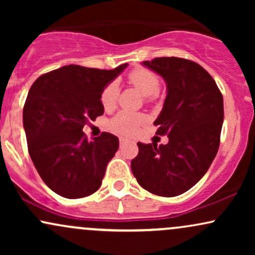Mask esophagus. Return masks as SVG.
<instances>
[{
  "mask_svg": "<svg viewBox=\"0 0 255 255\" xmlns=\"http://www.w3.org/2000/svg\"><path fill=\"white\" fill-rule=\"evenodd\" d=\"M129 141H130V140L127 139V137H124V136L120 137V145H125L126 142H129Z\"/></svg>",
  "mask_w": 255,
  "mask_h": 255,
  "instance_id": "1",
  "label": "esophagus"
}]
</instances>
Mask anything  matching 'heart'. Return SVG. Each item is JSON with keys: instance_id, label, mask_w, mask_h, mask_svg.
Returning <instances> with one entry per match:
<instances>
[{"instance_id": "b5f03b06", "label": "heart", "mask_w": 255, "mask_h": 255, "mask_svg": "<svg viewBox=\"0 0 255 255\" xmlns=\"http://www.w3.org/2000/svg\"><path fill=\"white\" fill-rule=\"evenodd\" d=\"M129 83L136 87L146 97L156 95L159 90V79L153 72L148 69H135L128 75ZM119 96V86L116 83H111L103 90L101 96L102 105L105 109H111L116 103ZM145 122V116L141 114H130L122 111L118 114L111 121V127L116 131L125 134H130Z\"/></svg>"}]
</instances>
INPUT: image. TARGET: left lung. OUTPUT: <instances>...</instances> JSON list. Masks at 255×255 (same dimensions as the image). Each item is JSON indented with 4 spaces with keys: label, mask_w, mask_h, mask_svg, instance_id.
I'll list each match as a JSON object with an SVG mask.
<instances>
[{
    "label": "left lung",
    "mask_w": 255,
    "mask_h": 255,
    "mask_svg": "<svg viewBox=\"0 0 255 255\" xmlns=\"http://www.w3.org/2000/svg\"><path fill=\"white\" fill-rule=\"evenodd\" d=\"M141 64L165 81L166 97L154 126L169 141L159 146L137 142L131 171L146 191L176 197L201 180L217 154L223 96L211 75L193 61L158 57Z\"/></svg>",
    "instance_id": "8db88e82"
}]
</instances>
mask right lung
<instances>
[{
    "label": "right lung",
    "instance_id": "obj_1",
    "mask_svg": "<svg viewBox=\"0 0 255 255\" xmlns=\"http://www.w3.org/2000/svg\"><path fill=\"white\" fill-rule=\"evenodd\" d=\"M111 71L69 64L42 75L28 91L22 124L28 153L46 186L63 198L93 194L119 148L110 133L86 139L83 128L104 114L101 96L127 68Z\"/></svg>",
    "mask_w": 255,
    "mask_h": 255
}]
</instances>
